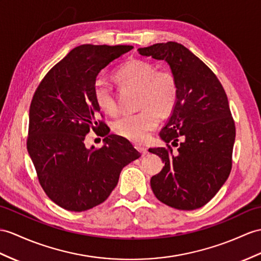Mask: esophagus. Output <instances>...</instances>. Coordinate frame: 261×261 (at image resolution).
<instances>
[{"instance_id":"obj_1","label":"esophagus","mask_w":261,"mask_h":261,"mask_svg":"<svg viewBox=\"0 0 261 261\" xmlns=\"http://www.w3.org/2000/svg\"><path fill=\"white\" fill-rule=\"evenodd\" d=\"M136 149H137L138 151H141V154H142L143 156H145L146 154H147V148H146L145 146H142V145H136Z\"/></svg>"}]
</instances>
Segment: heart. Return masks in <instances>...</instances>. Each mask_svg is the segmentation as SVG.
I'll return each instance as SVG.
<instances>
[{
	"label": "heart",
	"instance_id": "b5f03b06",
	"mask_svg": "<svg viewBox=\"0 0 261 261\" xmlns=\"http://www.w3.org/2000/svg\"><path fill=\"white\" fill-rule=\"evenodd\" d=\"M118 82L138 88V109L136 114L125 115L113 124L117 135L130 142L143 143L160 123V114L166 115L174 109L177 100V83L171 72L157 71L149 62L133 60L127 62L116 73ZM94 97L99 109L109 115L117 113L113 87L103 77L94 82Z\"/></svg>",
	"mask_w": 261,
	"mask_h": 261
}]
</instances>
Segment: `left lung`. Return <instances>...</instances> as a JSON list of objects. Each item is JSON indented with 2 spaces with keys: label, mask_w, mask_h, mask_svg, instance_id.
I'll return each instance as SVG.
<instances>
[{
  "label": "left lung",
  "mask_w": 261,
  "mask_h": 261,
  "mask_svg": "<svg viewBox=\"0 0 261 261\" xmlns=\"http://www.w3.org/2000/svg\"><path fill=\"white\" fill-rule=\"evenodd\" d=\"M138 53L166 62L178 90L160 132L167 147L148 149L165 163L150 187L167 206L194 211L206 205L230 174L236 129L227 95L212 69L179 43H157ZM168 142L179 146L176 153Z\"/></svg>",
  "instance_id": "obj_1"
}]
</instances>
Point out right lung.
Wrapping results in <instances>:
<instances>
[{
    "label": "right lung",
    "instance_id": "right-lung-1",
    "mask_svg": "<svg viewBox=\"0 0 261 261\" xmlns=\"http://www.w3.org/2000/svg\"><path fill=\"white\" fill-rule=\"evenodd\" d=\"M129 45H81L50 69L30 106L28 151L44 192L69 212H84L107 199L122 169L141 154L126 138L109 134L97 120L94 82ZM101 129L105 145L86 149L90 129Z\"/></svg>",
    "mask_w": 261,
    "mask_h": 261
}]
</instances>
